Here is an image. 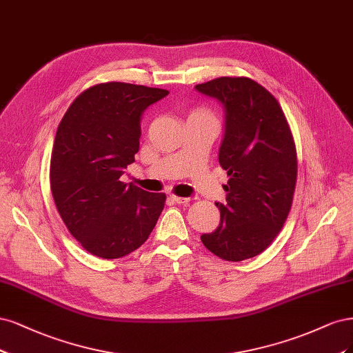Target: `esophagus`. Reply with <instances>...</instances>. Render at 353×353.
Listing matches in <instances>:
<instances>
[{
  "label": "esophagus",
  "mask_w": 353,
  "mask_h": 353,
  "mask_svg": "<svg viewBox=\"0 0 353 353\" xmlns=\"http://www.w3.org/2000/svg\"><path fill=\"white\" fill-rule=\"evenodd\" d=\"M170 201H173L176 203H189L190 198H181V196H176V195H170Z\"/></svg>",
  "instance_id": "obj_1"
}]
</instances>
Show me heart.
I'll list each match as a JSON object with an SVG mask.
<instances>
[{
  "mask_svg": "<svg viewBox=\"0 0 353 353\" xmlns=\"http://www.w3.org/2000/svg\"><path fill=\"white\" fill-rule=\"evenodd\" d=\"M196 117H212V114H211V112H210L207 108L198 107V108H193V110L189 111L188 119H196ZM212 119H214V117H212Z\"/></svg>",
  "mask_w": 353,
  "mask_h": 353,
  "instance_id": "b5f03b06",
  "label": "heart"
}]
</instances>
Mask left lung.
<instances>
[{
    "instance_id": "8db88e82",
    "label": "left lung",
    "mask_w": 353,
    "mask_h": 353,
    "mask_svg": "<svg viewBox=\"0 0 353 353\" xmlns=\"http://www.w3.org/2000/svg\"><path fill=\"white\" fill-rule=\"evenodd\" d=\"M195 89L224 108L219 161L229 176L225 205L215 203L220 224L201 241L225 261L254 258L274 241L292 207L298 176L292 132L277 99L252 79L219 77Z\"/></svg>"
}]
</instances>
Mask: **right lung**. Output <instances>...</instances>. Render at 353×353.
Wrapping results in <instances>:
<instances>
[{"instance_id": "1", "label": "right lung", "mask_w": 353, "mask_h": 353, "mask_svg": "<svg viewBox=\"0 0 353 353\" xmlns=\"http://www.w3.org/2000/svg\"><path fill=\"white\" fill-rule=\"evenodd\" d=\"M168 90L123 82L79 95L57 129L50 180L64 224L86 251L126 256L145 243L164 208V193L120 181L139 151L141 117Z\"/></svg>"}]
</instances>
